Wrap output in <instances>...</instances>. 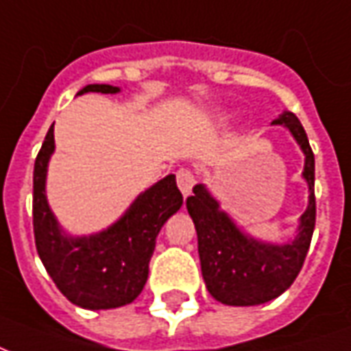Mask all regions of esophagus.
<instances>
[{"label": "esophagus", "mask_w": 351, "mask_h": 351, "mask_svg": "<svg viewBox=\"0 0 351 351\" xmlns=\"http://www.w3.org/2000/svg\"><path fill=\"white\" fill-rule=\"evenodd\" d=\"M176 184H178V188L182 191L184 197H188L191 193L193 184H195V175H193V171H191V169H178V171H176Z\"/></svg>", "instance_id": "esophagus-1"}]
</instances>
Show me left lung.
<instances>
[{"mask_svg": "<svg viewBox=\"0 0 351 351\" xmlns=\"http://www.w3.org/2000/svg\"><path fill=\"white\" fill-rule=\"evenodd\" d=\"M272 123L286 125L306 156L302 176L308 182L310 201L293 243L274 246L243 235L201 184L186 199L188 213L197 229L199 259L206 289L216 301L231 306L261 304L284 293L301 272L316 226L314 152L306 131L293 112H284Z\"/></svg>", "mask_w": 351, "mask_h": 351, "instance_id": "obj_1", "label": "left lung"}]
</instances>
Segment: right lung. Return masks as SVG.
Segmentation results:
<instances>
[{
    "label": "right lung",
    "mask_w": 351,
    "mask_h": 351,
    "mask_svg": "<svg viewBox=\"0 0 351 351\" xmlns=\"http://www.w3.org/2000/svg\"><path fill=\"white\" fill-rule=\"evenodd\" d=\"M116 93L108 84H88L79 93ZM54 152V123L34 167V235L37 254L58 289L77 306L90 310L118 308L135 301L148 278V263L156 237L169 216L182 206L175 175L138 195L114 226L93 237L62 235L45 195V176Z\"/></svg>",
    "instance_id": "obj_1"
}]
</instances>
